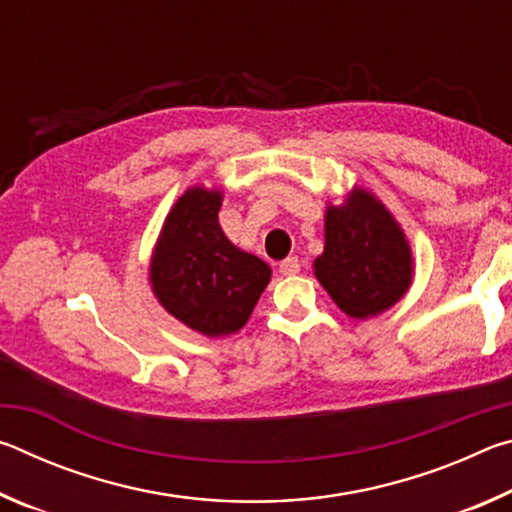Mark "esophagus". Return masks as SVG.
<instances>
[{"label": "esophagus", "mask_w": 512, "mask_h": 512, "mask_svg": "<svg viewBox=\"0 0 512 512\" xmlns=\"http://www.w3.org/2000/svg\"><path fill=\"white\" fill-rule=\"evenodd\" d=\"M298 271H300L298 257H287V259H282V262H280V273L282 275H296Z\"/></svg>", "instance_id": "obj_1"}]
</instances>
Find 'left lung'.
Listing matches in <instances>:
<instances>
[{"mask_svg":"<svg viewBox=\"0 0 512 512\" xmlns=\"http://www.w3.org/2000/svg\"><path fill=\"white\" fill-rule=\"evenodd\" d=\"M413 268L402 225L370 189L354 185L343 203L327 205L314 275L345 316L384 314L411 289Z\"/></svg>","mask_w":512,"mask_h":512,"instance_id":"1","label":"left lung"}]
</instances>
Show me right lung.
Returning a JSON list of instances; mask_svg holds the SVG:
<instances>
[{"instance_id":"obj_1","label":"right lung","mask_w":512,"mask_h":512,"mask_svg":"<svg viewBox=\"0 0 512 512\" xmlns=\"http://www.w3.org/2000/svg\"><path fill=\"white\" fill-rule=\"evenodd\" d=\"M221 187L185 189L162 223L149 284L162 309L194 332L219 339L248 323L271 282V266L225 237Z\"/></svg>"}]
</instances>
